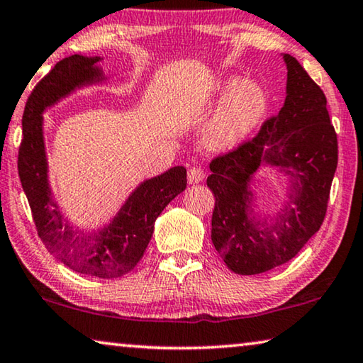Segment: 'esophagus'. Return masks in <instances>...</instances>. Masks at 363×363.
Here are the masks:
<instances>
[{"instance_id": "1", "label": "esophagus", "mask_w": 363, "mask_h": 363, "mask_svg": "<svg viewBox=\"0 0 363 363\" xmlns=\"http://www.w3.org/2000/svg\"><path fill=\"white\" fill-rule=\"evenodd\" d=\"M203 177H205L203 171L200 169L199 166H192V168L187 171V181H189V184H199V182H202Z\"/></svg>"}]
</instances>
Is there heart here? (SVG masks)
<instances>
[{"label":"heart","instance_id":"1","mask_svg":"<svg viewBox=\"0 0 363 363\" xmlns=\"http://www.w3.org/2000/svg\"><path fill=\"white\" fill-rule=\"evenodd\" d=\"M226 99L205 129V143L211 150H229L242 142L263 118L268 106L267 91L254 80L229 79L220 87Z\"/></svg>","mask_w":363,"mask_h":363}]
</instances>
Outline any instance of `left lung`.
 <instances>
[{"mask_svg":"<svg viewBox=\"0 0 363 363\" xmlns=\"http://www.w3.org/2000/svg\"><path fill=\"white\" fill-rule=\"evenodd\" d=\"M287 66L286 100L254 139L213 158L206 186L215 195L211 240L231 272L258 274L294 258L323 224L337 166V135L326 96L294 56ZM263 164L290 176V194L269 222L251 215L248 184Z\"/></svg>","mask_w":363,"mask_h":363,"instance_id":"left-lung-1","label":"left lung"}]
</instances>
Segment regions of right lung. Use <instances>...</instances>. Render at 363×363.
<instances>
[{"mask_svg": "<svg viewBox=\"0 0 363 363\" xmlns=\"http://www.w3.org/2000/svg\"><path fill=\"white\" fill-rule=\"evenodd\" d=\"M101 57L67 56L32 90L22 116V142L17 169L30 205L38 238L48 252L74 272L113 279L128 274L150 242L155 220L187 186V171L174 166L143 181L129 195L114 220L99 233L74 229L51 195L43 142V111L82 85L103 80Z\"/></svg>", "mask_w": 363, "mask_h": 363, "instance_id": "1", "label": "right lung"}]
</instances>
